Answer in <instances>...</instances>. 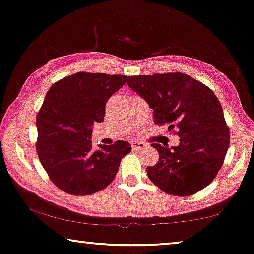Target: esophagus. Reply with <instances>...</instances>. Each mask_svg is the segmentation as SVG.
<instances>
[{
    "instance_id": "esophagus-1",
    "label": "esophagus",
    "mask_w": 254,
    "mask_h": 254,
    "mask_svg": "<svg viewBox=\"0 0 254 254\" xmlns=\"http://www.w3.org/2000/svg\"><path fill=\"white\" fill-rule=\"evenodd\" d=\"M145 147H147V144H145L144 142H138V141L131 142V148H133L134 150H142V149H144Z\"/></svg>"
}]
</instances>
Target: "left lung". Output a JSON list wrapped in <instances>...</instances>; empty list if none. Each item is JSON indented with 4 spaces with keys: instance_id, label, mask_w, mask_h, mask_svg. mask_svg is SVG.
I'll return each instance as SVG.
<instances>
[{
    "instance_id": "obj_1",
    "label": "left lung",
    "mask_w": 254,
    "mask_h": 254,
    "mask_svg": "<svg viewBox=\"0 0 254 254\" xmlns=\"http://www.w3.org/2000/svg\"><path fill=\"white\" fill-rule=\"evenodd\" d=\"M127 84L154 110V123L166 125L180 137L177 147L151 144L159 159L147 168L149 179L163 192L178 196L193 195L209 185L230 143L223 110L213 90L184 72L129 76Z\"/></svg>"
}]
</instances>
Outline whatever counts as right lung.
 I'll return each instance as SVG.
<instances>
[{
    "instance_id": "1",
    "label": "right lung",
    "mask_w": 254,
    "mask_h": 254,
    "mask_svg": "<svg viewBox=\"0 0 254 254\" xmlns=\"http://www.w3.org/2000/svg\"><path fill=\"white\" fill-rule=\"evenodd\" d=\"M127 81L125 75L79 71L51 86L37 114L36 149L55 186L71 195H90L113 182L126 141L93 149L92 126L105 117L107 99Z\"/></svg>"
}]
</instances>
